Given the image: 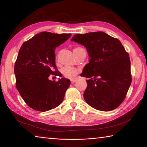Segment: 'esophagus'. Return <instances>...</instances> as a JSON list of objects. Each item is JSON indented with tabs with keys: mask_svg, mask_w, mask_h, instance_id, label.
<instances>
[{
	"mask_svg": "<svg viewBox=\"0 0 147 147\" xmlns=\"http://www.w3.org/2000/svg\"><path fill=\"white\" fill-rule=\"evenodd\" d=\"M70 82H71V83L74 84L75 82H76V80H75V79H72V80H71Z\"/></svg>",
	"mask_w": 147,
	"mask_h": 147,
	"instance_id": "1",
	"label": "esophagus"
}]
</instances>
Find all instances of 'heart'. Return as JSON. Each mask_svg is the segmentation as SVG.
Instances as JSON below:
<instances>
[{"label":"heart","instance_id":"b5f03b06","mask_svg":"<svg viewBox=\"0 0 147 147\" xmlns=\"http://www.w3.org/2000/svg\"><path fill=\"white\" fill-rule=\"evenodd\" d=\"M82 49V48L77 47L74 49V51H78ZM80 72V70L76 68L72 67H65L62 69V73L65 78L72 79L77 76V74Z\"/></svg>","mask_w":147,"mask_h":147}]
</instances>
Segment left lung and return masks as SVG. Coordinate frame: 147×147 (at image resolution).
Returning <instances> with one entry per match:
<instances>
[{
    "mask_svg": "<svg viewBox=\"0 0 147 147\" xmlns=\"http://www.w3.org/2000/svg\"><path fill=\"white\" fill-rule=\"evenodd\" d=\"M72 41L85 47L91 58L81 74L90 78L83 94L86 103L100 111L117 108L132 82L130 58L121 43L103 32L74 35Z\"/></svg>",
    "mask_w": 147,
    "mask_h": 147,
    "instance_id": "1",
    "label": "left lung"
}]
</instances>
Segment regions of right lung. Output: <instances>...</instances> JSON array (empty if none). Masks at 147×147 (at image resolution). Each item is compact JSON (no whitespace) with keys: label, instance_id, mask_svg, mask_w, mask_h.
<instances>
[{"label":"right lung","instance_id":"1","mask_svg":"<svg viewBox=\"0 0 147 147\" xmlns=\"http://www.w3.org/2000/svg\"><path fill=\"white\" fill-rule=\"evenodd\" d=\"M71 35L42 32L24 42L20 48L14 69L16 87L26 103L35 110L55 109L64 98L69 80L51 81L49 78L62 77L56 65L55 50Z\"/></svg>","mask_w":147,"mask_h":147}]
</instances>
